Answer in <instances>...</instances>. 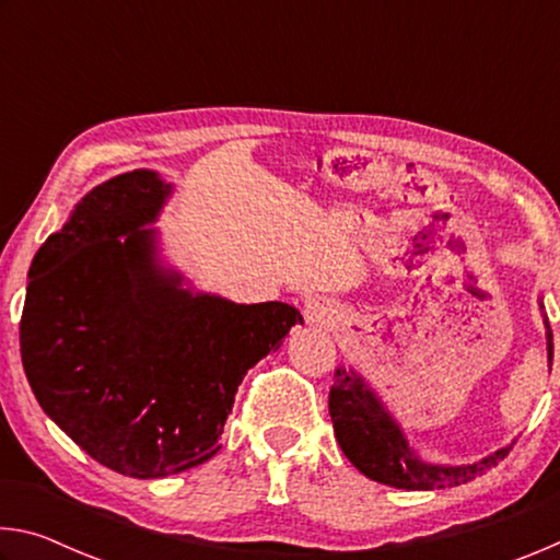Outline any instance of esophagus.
<instances>
[{"label":"esophagus","mask_w":560,"mask_h":560,"mask_svg":"<svg viewBox=\"0 0 560 560\" xmlns=\"http://www.w3.org/2000/svg\"><path fill=\"white\" fill-rule=\"evenodd\" d=\"M303 314H306V320L311 326H330L336 318V308L334 303H328L326 299H308Z\"/></svg>","instance_id":"obj_1"}]
</instances>
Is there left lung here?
<instances>
[{
  "instance_id": "8db88e82",
  "label": "left lung",
  "mask_w": 560,
  "mask_h": 560,
  "mask_svg": "<svg viewBox=\"0 0 560 560\" xmlns=\"http://www.w3.org/2000/svg\"><path fill=\"white\" fill-rule=\"evenodd\" d=\"M548 328V355L553 358V336ZM328 412L334 420L336 440L353 467L365 474L368 479L381 485L407 489V491H430L459 487L481 477L491 467L506 457L514 444L497 450L491 457L467 467H442V464L422 462L410 450L402 438L400 428L385 412L375 393L363 383V377L340 365L334 375V387L328 393Z\"/></svg>"
}]
</instances>
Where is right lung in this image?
Instances as JSON below:
<instances>
[{
    "mask_svg": "<svg viewBox=\"0 0 560 560\" xmlns=\"http://www.w3.org/2000/svg\"><path fill=\"white\" fill-rule=\"evenodd\" d=\"M170 187L150 170L83 197L30 269L19 324L42 410L103 467L160 479L207 462L246 371L303 316L232 303L160 271L153 222Z\"/></svg>",
    "mask_w": 560,
    "mask_h": 560,
    "instance_id": "right-lung-1",
    "label": "right lung"
}]
</instances>
